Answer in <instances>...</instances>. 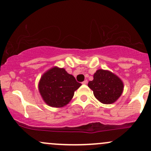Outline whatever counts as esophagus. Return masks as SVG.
<instances>
[{"instance_id": "34e87169", "label": "esophagus", "mask_w": 151, "mask_h": 151, "mask_svg": "<svg viewBox=\"0 0 151 151\" xmlns=\"http://www.w3.org/2000/svg\"><path fill=\"white\" fill-rule=\"evenodd\" d=\"M87 82H88L87 80H84V81L82 82V84H87Z\"/></svg>"}]
</instances>
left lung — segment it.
<instances>
[{"instance_id": "8db88e82", "label": "left lung", "mask_w": 151, "mask_h": 151, "mask_svg": "<svg viewBox=\"0 0 151 151\" xmlns=\"http://www.w3.org/2000/svg\"><path fill=\"white\" fill-rule=\"evenodd\" d=\"M88 86L98 101L111 104L121 96L124 85L122 80L113 72L100 69L93 74V79L89 81Z\"/></svg>"}]
</instances>
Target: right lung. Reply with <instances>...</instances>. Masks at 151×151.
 <instances>
[{
    "mask_svg": "<svg viewBox=\"0 0 151 151\" xmlns=\"http://www.w3.org/2000/svg\"><path fill=\"white\" fill-rule=\"evenodd\" d=\"M81 84L64 68L53 67L42 74L38 84L39 92L46 104L62 108L70 103L74 91Z\"/></svg>",
    "mask_w": 151,
    "mask_h": 151,
    "instance_id": "right-lung-1",
    "label": "right lung"
}]
</instances>
